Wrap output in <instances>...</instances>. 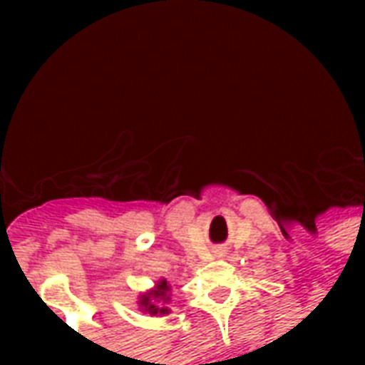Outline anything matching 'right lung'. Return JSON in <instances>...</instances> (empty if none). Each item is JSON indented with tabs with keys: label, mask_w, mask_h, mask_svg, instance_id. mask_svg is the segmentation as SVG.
I'll use <instances>...</instances> for the list:
<instances>
[{
	"label": "right lung",
	"mask_w": 365,
	"mask_h": 365,
	"mask_svg": "<svg viewBox=\"0 0 365 365\" xmlns=\"http://www.w3.org/2000/svg\"><path fill=\"white\" fill-rule=\"evenodd\" d=\"M168 289H170V286L166 284V280H163V282H159V286H157V289H153L151 294L148 295H142V299H140V305L145 309V311L149 312V314H165V312H168V307H163L168 303ZM155 301L153 302V299Z\"/></svg>",
	"instance_id": "add662e5"
}]
</instances>
